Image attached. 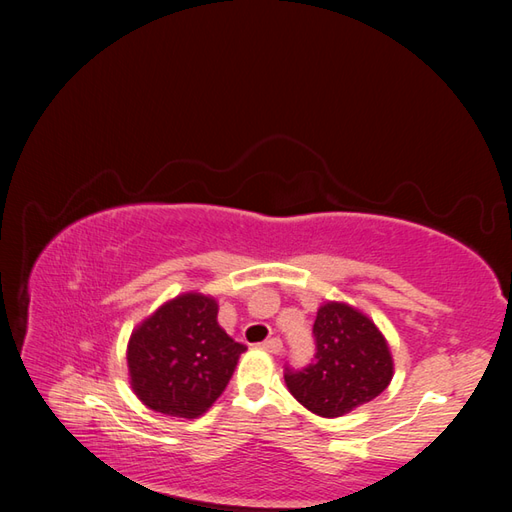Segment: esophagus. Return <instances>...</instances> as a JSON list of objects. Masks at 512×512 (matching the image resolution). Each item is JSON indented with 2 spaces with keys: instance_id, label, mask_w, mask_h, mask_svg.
Masks as SVG:
<instances>
[{
  "instance_id": "34e87169",
  "label": "esophagus",
  "mask_w": 512,
  "mask_h": 512,
  "mask_svg": "<svg viewBox=\"0 0 512 512\" xmlns=\"http://www.w3.org/2000/svg\"><path fill=\"white\" fill-rule=\"evenodd\" d=\"M262 350H267V352H271V354H280L282 350H284V344H282V339L280 337H269L267 342H262V346H260Z\"/></svg>"
}]
</instances>
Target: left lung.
Returning <instances> with one entry per match:
<instances>
[{"label": "left lung", "instance_id": "obj_1", "mask_svg": "<svg viewBox=\"0 0 512 512\" xmlns=\"http://www.w3.org/2000/svg\"><path fill=\"white\" fill-rule=\"evenodd\" d=\"M314 359L301 369L286 365L294 399L318 416L335 418L376 399L393 378L389 344L354 307L327 303L314 322Z\"/></svg>", "mask_w": 512, "mask_h": 512}]
</instances>
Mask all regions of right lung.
I'll return each mask as SVG.
<instances>
[{
	"label": "right lung",
	"mask_w": 512,
	"mask_h": 512,
	"mask_svg": "<svg viewBox=\"0 0 512 512\" xmlns=\"http://www.w3.org/2000/svg\"><path fill=\"white\" fill-rule=\"evenodd\" d=\"M241 352L245 346L218 324V303L181 294L132 333V389L151 410L196 418L224 393Z\"/></svg>",
	"instance_id": "right-lung-1"
}]
</instances>
